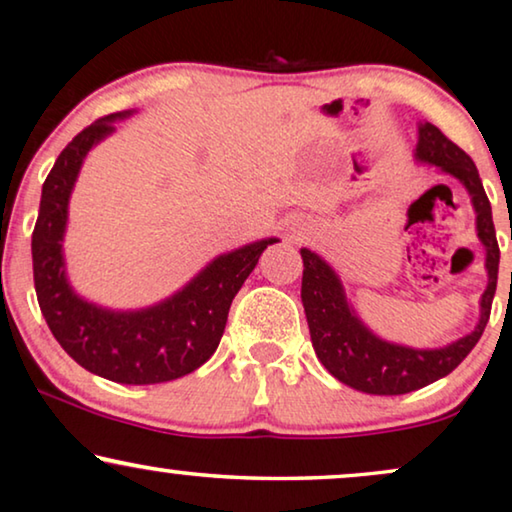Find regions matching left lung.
Masks as SVG:
<instances>
[{"mask_svg": "<svg viewBox=\"0 0 512 512\" xmlns=\"http://www.w3.org/2000/svg\"><path fill=\"white\" fill-rule=\"evenodd\" d=\"M417 160L441 167L445 174L459 178L469 190L473 208L478 213V236L482 246L487 248L489 283L480 301V322L469 336L438 350H413L373 336L348 308L341 280L329 269L325 259L306 248L301 250V259H304L301 301H304L315 355L331 376L352 390L366 394H383V397L408 394L448 376L480 341L489 313H492L501 253L496 243L492 206H489L478 169L471 157L431 122L420 125Z\"/></svg>", "mask_w": 512, "mask_h": 512, "instance_id": "obj_1", "label": "left lung"}]
</instances>
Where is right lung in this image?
Masks as SVG:
<instances>
[{
	"label": "right lung",
	"mask_w": 512,
	"mask_h": 512,
	"mask_svg": "<svg viewBox=\"0 0 512 512\" xmlns=\"http://www.w3.org/2000/svg\"><path fill=\"white\" fill-rule=\"evenodd\" d=\"M125 115L111 113L78 132L50 169L32 232L34 290L50 331L74 362L113 383L155 385L187 376L211 359L236 292L276 239L218 257L181 292L146 311L111 313L76 297L62 259L69 194L83 157Z\"/></svg>",
	"instance_id": "add662e5"
}]
</instances>
